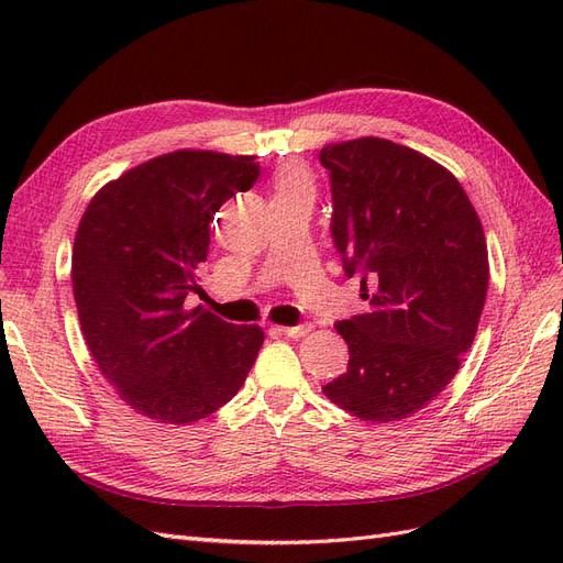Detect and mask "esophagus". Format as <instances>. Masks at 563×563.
Returning a JSON list of instances; mask_svg holds the SVG:
<instances>
[{
    "label": "esophagus",
    "mask_w": 563,
    "mask_h": 563,
    "mask_svg": "<svg viewBox=\"0 0 563 563\" xmlns=\"http://www.w3.org/2000/svg\"><path fill=\"white\" fill-rule=\"evenodd\" d=\"M279 331L288 338H305L312 331V323H300V327H279Z\"/></svg>",
    "instance_id": "1"
}]
</instances>
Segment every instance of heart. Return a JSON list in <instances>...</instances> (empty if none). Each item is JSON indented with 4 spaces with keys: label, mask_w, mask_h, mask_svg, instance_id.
<instances>
[{
    "label": "heart",
    "mask_w": 563,
    "mask_h": 563,
    "mask_svg": "<svg viewBox=\"0 0 563 563\" xmlns=\"http://www.w3.org/2000/svg\"><path fill=\"white\" fill-rule=\"evenodd\" d=\"M296 190H310L312 192L314 183H312V176L308 174V168L288 162L275 174V192L284 195V192H296Z\"/></svg>",
    "instance_id": "1"
}]
</instances>
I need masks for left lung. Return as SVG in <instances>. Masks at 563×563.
<instances>
[{
  "instance_id": "8db88e82",
  "label": "left lung",
  "mask_w": 563,
  "mask_h": 563,
  "mask_svg": "<svg viewBox=\"0 0 563 563\" xmlns=\"http://www.w3.org/2000/svg\"><path fill=\"white\" fill-rule=\"evenodd\" d=\"M333 242L368 310L335 331L347 371L321 391L368 422L418 413L472 347L488 288L482 220L446 166L387 139L331 143Z\"/></svg>"
}]
</instances>
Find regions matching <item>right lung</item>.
I'll list each match as a JSON object with an SVG mask.
<instances>
[{
	"label": "right lung",
	"instance_id": "add662e5",
	"mask_svg": "<svg viewBox=\"0 0 563 563\" xmlns=\"http://www.w3.org/2000/svg\"><path fill=\"white\" fill-rule=\"evenodd\" d=\"M249 155L174 150L129 168L89 201L75 234L79 327L103 378L155 422L190 424L244 385L265 333L187 308L216 211L258 178Z\"/></svg>",
	"mask_w": 563,
	"mask_h": 563
}]
</instances>
